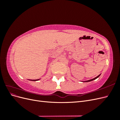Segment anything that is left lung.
I'll return each mask as SVG.
<instances>
[{"instance_id": "obj_1", "label": "left lung", "mask_w": 120, "mask_h": 120, "mask_svg": "<svg viewBox=\"0 0 120 120\" xmlns=\"http://www.w3.org/2000/svg\"><path fill=\"white\" fill-rule=\"evenodd\" d=\"M100 75H101V74L99 75H98L97 77H96V78H94V79H90V80H88V81H83L82 82H91V81H93V80H95V79H96L99 78V77H100Z\"/></svg>"}]
</instances>
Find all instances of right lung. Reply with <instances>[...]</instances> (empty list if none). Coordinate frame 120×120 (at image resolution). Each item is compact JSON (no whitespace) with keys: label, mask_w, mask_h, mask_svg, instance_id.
Here are the masks:
<instances>
[{"label":"right lung","mask_w":120,"mask_h":120,"mask_svg":"<svg viewBox=\"0 0 120 120\" xmlns=\"http://www.w3.org/2000/svg\"><path fill=\"white\" fill-rule=\"evenodd\" d=\"M40 79H29L30 81H38Z\"/></svg>","instance_id":"1"}]
</instances>
